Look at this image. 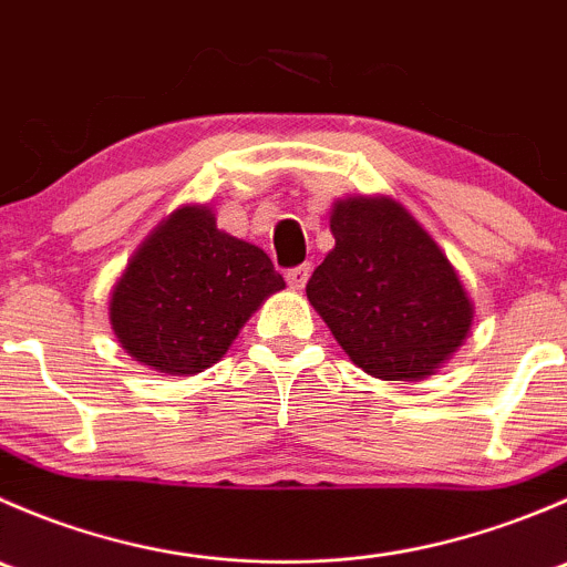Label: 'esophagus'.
<instances>
[{
	"label": "esophagus",
	"instance_id": "esophagus-1",
	"mask_svg": "<svg viewBox=\"0 0 567 567\" xmlns=\"http://www.w3.org/2000/svg\"><path fill=\"white\" fill-rule=\"evenodd\" d=\"M285 279H288V285L293 290H301L307 285V279H310V266H293L288 268V274H285Z\"/></svg>",
	"mask_w": 567,
	"mask_h": 567
}]
</instances>
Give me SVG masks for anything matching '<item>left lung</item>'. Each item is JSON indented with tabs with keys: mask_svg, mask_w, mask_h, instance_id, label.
Wrapping results in <instances>:
<instances>
[{
	"mask_svg": "<svg viewBox=\"0 0 567 567\" xmlns=\"http://www.w3.org/2000/svg\"><path fill=\"white\" fill-rule=\"evenodd\" d=\"M334 249L312 271L307 299L364 373L420 381L453 357L474 307L453 262L390 197L337 199Z\"/></svg>",
	"mask_w": 567,
	"mask_h": 567,
	"instance_id": "left-lung-1",
	"label": "left lung"
}]
</instances>
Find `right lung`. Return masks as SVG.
<instances>
[{"instance_id":"obj_1","label":"right lung","mask_w":567,"mask_h":567,"mask_svg":"<svg viewBox=\"0 0 567 567\" xmlns=\"http://www.w3.org/2000/svg\"><path fill=\"white\" fill-rule=\"evenodd\" d=\"M285 288L271 257L183 205L131 255L109 299L117 342L151 370L194 375L219 362L251 312Z\"/></svg>"}]
</instances>
